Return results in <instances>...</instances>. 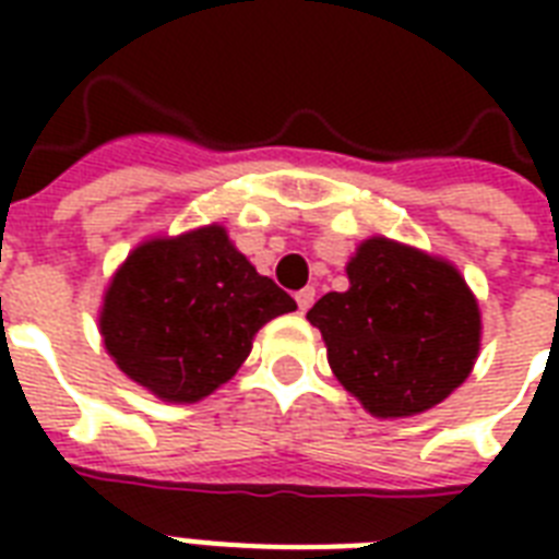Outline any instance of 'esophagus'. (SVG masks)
<instances>
[{"label": "esophagus", "mask_w": 559, "mask_h": 559, "mask_svg": "<svg viewBox=\"0 0 559 559\" xmlns=\"http://www.w3.org/2000/svg\"><path fill=\"white\" fill-rule=\"evenodd\" d=\"M296 301H298V310H301V313H307V310H310V307H313V301H316V289L313 287L298 289Z\"/></svg>", "instance_id": "34e87169"}]
</instances>
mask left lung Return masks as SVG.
<instances>
[{
  "mask_svg": "<svg viewBox=\"0 0 559 559\" xmlns=\"http://www.w3.org/2000/svg\"><path fill=\"white\" fill-rule=\"evenodd\" d=\"M350 287L307 313L336 380L377 417H408L447 400L473 371L481 316L450 261L371 237L348 261Z\"/></svg>",
  "mask_w": 559,
  "mask_h": 559,
  "instance_id": "1",
  "label": "left lung"
}]
</instances>
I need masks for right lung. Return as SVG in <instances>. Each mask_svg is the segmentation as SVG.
Returning <instances> with one entry per match:
<instances>
[{
	"instance_id": "1",
	"label": "right lung",
	"mask_w": 559,
	"mask_h": 559,
	"mask_svg": "<svg viewBox=\"0 0 559 559\" xmlns=\"http://www.w3.org/2000/svg\"><path fill=\"white\" fill-rule=\"evenodd\" d=\"M293 310L214 223L135 246L104 293L100 336L130 380L197 403L235 377L263 324Z\"/></svg>"
}]
</instances>
